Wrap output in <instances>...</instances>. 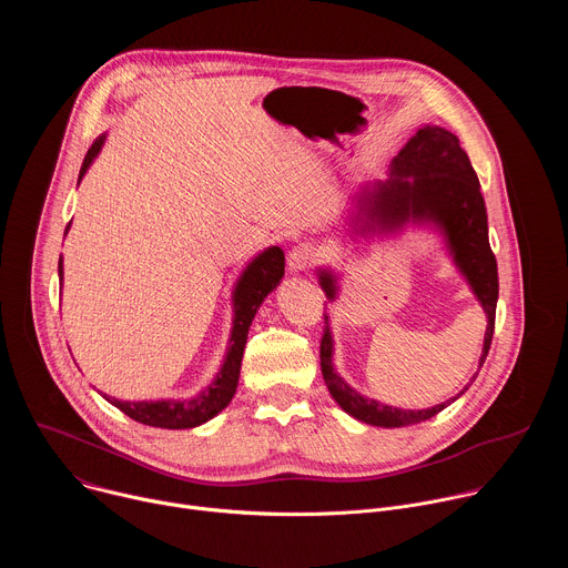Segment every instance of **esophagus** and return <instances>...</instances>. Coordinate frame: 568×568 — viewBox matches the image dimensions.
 Segmentation results:
<instances>
[{"label": "esophagus", "mask_w": 568, "mask_h": 568, "mask_svg": "<svg viewBox=\"0 0 568 568\" xmlns=\"http://www.w3.org/2000/svg\"><path fill=\"white\" fill-rule=\"evenodd\" d=\"M316 261H318V252L314 245H310V242H301V245L292 247V252L287 254V265L294 272L310 270Z\"/></svg>", "instance_id": "34e87169"}]
</instances>
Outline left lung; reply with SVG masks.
<instances>
[{"mask_svg":"<svg viewBox=\"0 0 568 568\" xmlns=\"http://www.w3.org/2000/svg\"><path fill=\"white\" fill-rule=\"evenodd\" d=\"M407 220L434 222L443 229L458 270L465 274L485 314H488V331H485L478 364L483 366L495 335L499 298L497 258L490 250L488 213H485L478 178L469 164L467 152L460 148L458 136L443 128H420L416 136H412L390 161V180L377 182L373 191L364 186L355 195L351 226L357 233L373 231L375 226L393 229ZM318 281L326 296L335 298V276L331 272H321ZM318 357L323 379H326V386L339 407L353 418L375 427H407L425 423L440 414L452 399L463 395V390H467L465 386L456 397L423 412L386 407L382 402L359 395L333 368V337L328 318L326 326H323Z\"/></svg>","mask_w":568,"mask_h":568,"instance_id":"obj_1","label":"left lung"}]
</instances>
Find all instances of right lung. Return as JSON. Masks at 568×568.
Wrapping results in <instances>:
<instances>
[{
  "label": "right lung",
  "instance_id": "1",
  "mask_svg": "<svg viewBox=\"0 0 568 568\" xmlns=\"http://www.w3.org/2000/svg\"><path fill=\"white\" fill-rule=\"evenodd\" d=\"M105 136H99L92 148L88 150L83 159V169H80V178H83L99 154ZM69 229V224H67ZM58 274L62 276V256L58 263ZM285 274V254L281 247H270L263 252L245 274L240 276L237 287L233 292V331H231V346L226 353V359L215 377L213 384H209L200 395L191 399H156V402H123L110 395H103L108 402H112L116 409H121L132 420L148 425V427H161V429H191L197 427L213 416H217L226 404L231 402L237 377H240V364L242 353H245L247 333L252 326V318L263 303V298L278 285V281Z\"/></svg>",
  "mask_w": 568,
  "mask_h": 568
}]
</instances>
